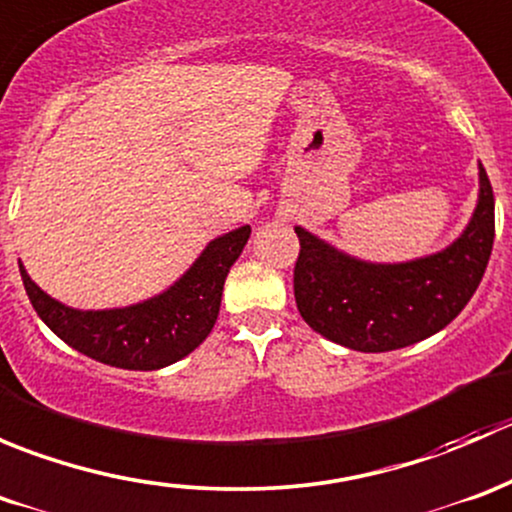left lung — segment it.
<instances>
[{
    "instance_id": "1",
    "label": "left lung",
    "mask_w": 512,
    "mask_h": 512,
    "mask_svg": "<svg viewBox=\"0 0 512 512\" xmlns=\"http://www.w3.org/2000/svg\"><path fill=\"white\" fill-rule=\"evenodd\" d=\"M294 299L304 322L354 352H394L441 332L461 314L488 267L495 200L478 163V203L466 230L433 255L369 262L294 225Z\"/></svg>"
}]
</instances>
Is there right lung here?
<instances>
[{
  "mask_svg": "<svg viewBox=\"0 0 512 512\" xmlns=\"http://www.w3.org/2000/svg\"><path fill=\"white\" fill-rule=\"evenodd\" d=\"M250 232L242 225L210 240L173 285L128 307H69L36 285L22 262L19 272L36 314L61 342L116 369L153 371L188 356L213 332L225 277Z\"/></svg>",
  "mask_w": 512,
  "mask_h": 512,
  "instance_id": "add662e5",
  "label": "right lung"
}]
</instances>
